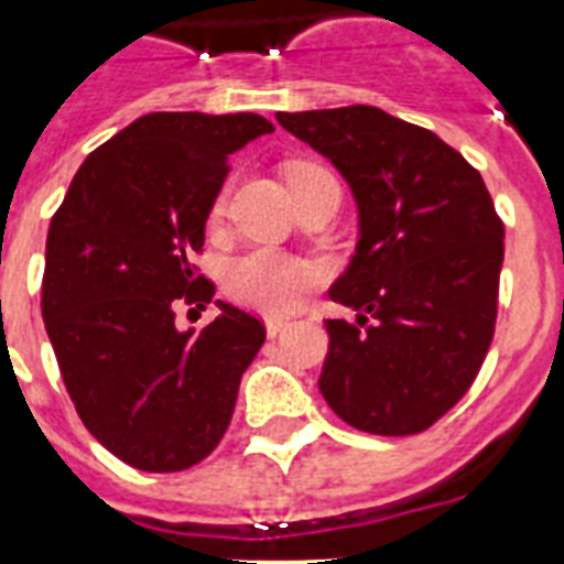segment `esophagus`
<instances>
[{"label":"esophagus","mask_w":564,"mask_h":564,"mask_svg":"<svg viewBox=\"0 0 564 564\" xmlns=\"http://www.w3.org/2000/svg\"><path fill=\"white\" fill-rule=\"evenodd\" d=\"M286 327H290V322H283V318H265V334L272 336V339L278 334H283Z\"/></svg>","instance_id":"obj_1"}]
</instances>
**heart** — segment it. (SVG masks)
Wrapping results in <instances>:
<instances>
[{"mask_svg": "<svg viewBox=\"0 0 564 564\" xmlns=\"http://www.w3.org/2000/svg\"><path fill=\"white\" fill-rule=\"evenodd\" d=\"M307 172H325L313 163H295L290 170V181ZM225 207V195L216 202V213ZM322 281V269L301 257L257 248L251 254L234 260L228 269V295L237 304L265 316H286L299 307L301 295Z\"/></svg>", "mask_w": 564, "mask_h": 564, "instance_id": "obj_1", "label": "heart"}]
</instances>
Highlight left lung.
<instances>
[{
  "mask_svg": "<svg viewBox=\"0 0 564 564\" xmlns=\"http://www.w3.org/2000/svg\"><path fill=\"white\" fill-rule=\"evenodd\" d=\"M278 122L334 163L360 213L357 251L330 286L357 322H325L318 389L362 433H421L468 392L495 334L503 221L489 189L433 131L371 105Z\"/></svg>",
  "mask_w": 564,
  "mask_h": 564,
  "instance_id": "1",
  "label": "left lung"
}]
</instances>
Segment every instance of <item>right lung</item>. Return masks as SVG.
<instances>
[{"label": "right lung", "instance_id": "add662e5", "mask_svg": "<svg viewBox=\"0 0 564 564\" xmlns=\"http://www.w3.org/2000/svg\"><path fill=\"white\" fill-rule=\"evenodd\" d=\"M274 126L257 113H145L82 163L52 216L43 322L84 427L140 471H184L219 445L265 327L195 274L230 154ZM202 304V310H204Z\"/></svg>", "mask_w": 564, "mask_h": 564}]
</instances>
